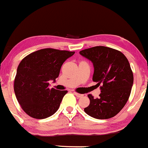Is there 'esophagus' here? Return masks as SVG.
<instances>
[{
    "instance_id": "obj_1",
    "label": "esophagus",
    "mask_w": 148,
    "mask_h": 148,
    "mask_svg": "<svg viewBox=\"0 0 148 148\" xmlns=\"http://www.w3.org/2000/svg\"><path fill=\"white\" fill-rule=\"evenodd\" d=\"M74 94L76 96H77V97H78V98H80V97H82V96H83V94H80V93H76V92H74Z\"/></svg>"
}]
</instances>
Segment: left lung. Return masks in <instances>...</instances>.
<instances>
[{
    "label": "left lung",
    "mask_w": 148,
    "mask_h": 148,
    "mask_svg": "<svg viewBox=\"0 0 148 148\" xmlns=\"http://www.w3.org/2000/svg\"><path fill=\"white\" fill-rule=\"evenodd\" d=\"M80 54L93 63V80L101 89L97 99L88 95L90 104L84 112L99 119L116 116L128 101L133 85L134 77L128 60L120 51L103 46L83 49Z\"/></svg>",
    "instance_id": "obj_1"
}]
</instances>
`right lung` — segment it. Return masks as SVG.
Segmentation results:
<instances>
[{"mask_svg":"<svg viewBox=\"0 0 148 148\" xmlns=\"http://www.w3.org/2000/svg\"><path fill=\"white\" fill-rule=\"evenodd\" d=\"M75 52L46 48L29 54L21 61L14 80V92L20 106L31 117L45 119L59 109L67 90L49 88L59 76L63 62Z\"/></svg>","mask_w":148,"mask_h":148,"instance_id":"1","label":"right lung"}]
</instances>
